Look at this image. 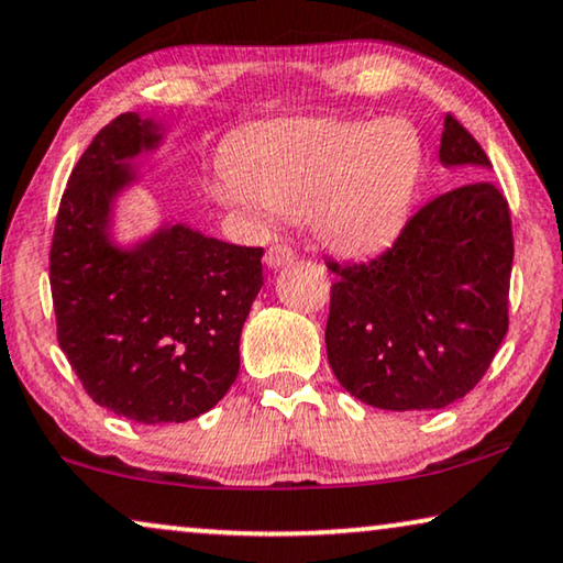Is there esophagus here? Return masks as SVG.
Segmentation results:
<instances>
[{
  "mask_svg": "<svg viewBox=\"0 0 563 563\" xmlns=\"http://www.w3.org/2000/svg\"><path fill=\"white\" fill-rule=\"evenodd\" d=\"M295 249H289L287 243H274V246H268L264 262L268 268H282L295 262Z\"/></svg>",
  "mask_w": 563,
  "mask_h": 563,
  "instance_id": "esophagus-1",
  "label": "esophagus"
}]
</instances>
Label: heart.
Masks as SVG:
<instances>
[{
  "label": "heart",
  "instance_id": "b5f03b06",
  "mask_svg": "<svg viewBox=\"0 0 563 563\" xmlns=\"http://www.w3.org/2000/svg\"><path fill=\"white\" fill-rule=\"evenodd\" d=\"M421 167V136L404 119L272 121L231 144L213 195L254 223L307 213L324 246L368 254L406 221Z\"/></svg>",
  "mask_w": 563,
  "mask_h": 563
}]
</instances>
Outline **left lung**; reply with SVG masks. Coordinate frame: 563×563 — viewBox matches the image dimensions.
I'll use <instances>...</instances> for the list:
<instances>
[{
    "instance_id": "obj_1",
    "label": "left lung",
    "mask_w": 563,
    "mask_h": 563,
    "mask_svg": "<svg viewBox=\"0 0 563 563\" xmlns=\"http://www.w3.org/2000/svg\"><path fill=\"white\" fill-rule=\"evenodd\" d=\"M439 162L490 167L452 113ZM328 268L338 282L324 345L340 386L376 409H444L477 386L508 332V200L490 180L454 187L413 213L376 258Z\"/></svg>"
}]
</instances>
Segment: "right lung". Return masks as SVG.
<instances>
[{
  "mask_svg": "<svg viewBox=\"0 0 563 563\" xmlns=\"http://www.w3.org/2000/svg\"><path fill=\"white\" fill-rule=\"evenodd\" d=\"M140 113L106 124L73 167L51 246L58 342L96 404L140 423L213 409L239 376L243 322L264 284V249L162 225L132 249L111 241L129 159L159 144Z\"/></svg>",
  "mask_w": 563,
  "mask_h": 563,
  "instance_id": "obj_1",
  "label": "right lung"
}]
</instances>
